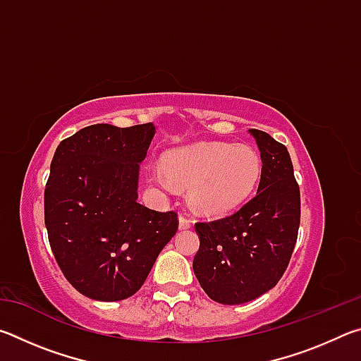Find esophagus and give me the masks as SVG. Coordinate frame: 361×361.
Segmentation results:
<instances>
[{"instance_id":"esophagus-1","label":"esophagus","mask_w":361,"mask_h":361,"mask_svg":"<svg viewBox=\"0 0 361 361\" xmlns=\"http://www.w3.org/2000/svg\"><path fill=\"white\" fill-rule=\"evenodd\" d=\"M178 221H180V229H189V228H191V226H192L191 219L186 218V216H183V215H180Z\"/></svg>"}]
</instances>
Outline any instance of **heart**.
I'll return each instance as SVG.
<instances>
[{"label":"heart","instance_id":"heart-1","mask_svg":"<svg viewBox=\"0 0 361 361\" xmlns=\"http://www.w3.org/2000/svg\"><path fill=\"white\" fill-rule=\"evenodd\" d=\"M261 175V156L252 146L200 143L167 152L162 169L151 170L149 180L166 192L175 185L189 189L194 209L216 216L248 202Z\"/></svg>","mask_w":361,"mask_h":361}]
</instances>
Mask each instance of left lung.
Segmentation results:
<instances>
[{
  "instance_id": "8db88e82",
  "label": "left lung",
  "mask_w": 361,
  "mask_h": 361,
  "mask_svg": "<svg viewBox=\"0 0 361 361\" xmlns=\"http://www.w3.org/2000/svg\"><path fill=\"white\" fill-rule=\"evenodd\" d=\"M262 175L258 192L231 216L195 223L200 245L192 269L200 286L219 304H243L282 279L296 245L301 194L286 146L250 129Z\"/></svg>"
}]
</instances>
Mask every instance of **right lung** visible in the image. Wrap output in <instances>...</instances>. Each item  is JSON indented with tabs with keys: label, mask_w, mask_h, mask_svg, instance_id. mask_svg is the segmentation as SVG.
I'll list each match as a JSON object with an SVG mask.
<instances>
[{
	"label": "right lung",
	"mask_w": 361,
	"mask_h": 361,
	"mask_svg": "<svg viewBox=\"0 0 361 361\" xmlns=\"http://www.w3.org/2000/svg\"><path fill=\"white\" fill-rule=\"evenodd\" d=\"M156 127H84L57 146L44 191L49 243L66 280L95 301L142 288L178 229L175 212L137 202L140 162Z\"/></svg>",
	"instance_id": "obj_1"
}]
</instances>
